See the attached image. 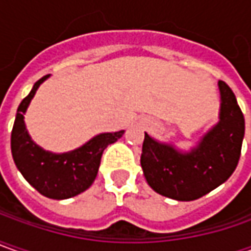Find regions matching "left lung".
Wrapping results in <instances>:
<instances>
[{
  "instance_id": "1",
  "label": "left lung",
  "mask_w": 251,
  "mask_h": 251,
  "mask_svg": "<svg viewBox=\"0 0 251 251\" xmlns=\"http://www.w3.org/2000/svg\"><path fill=\"white\" fill-rule=\"evenodd\" d=\"M221 117L189 154L175 151L144 133L143 172L154 192L179 201H192L222 185L238 167L245 137V117L233 91L220 80Z\"/></svg>"
}]
</instances>
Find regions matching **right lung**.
Returning <instances> with one entry per match:
<instances>
[{"label":"right lung","instance_id":"right-lung-1","mask_svg":"<svg viewBox=\"0 0 251 251\" xmlns=\"http://www.w3.org/2000/svg\"><path fill=\"white\" fill-rule=\"evenodd\" d=\"M47 77L46 75L34 83L29 96L18 107L11 133V151L16 168L39 193L50 199L64 200L80 195L90 187L97 176L102 151L122 137L125 130L99 134L72 152L51 154L41 150L30 140L25 127L23 114L36 90Z\"/></svg>","mask_w":251,"mask_h":251}]
</instances>
